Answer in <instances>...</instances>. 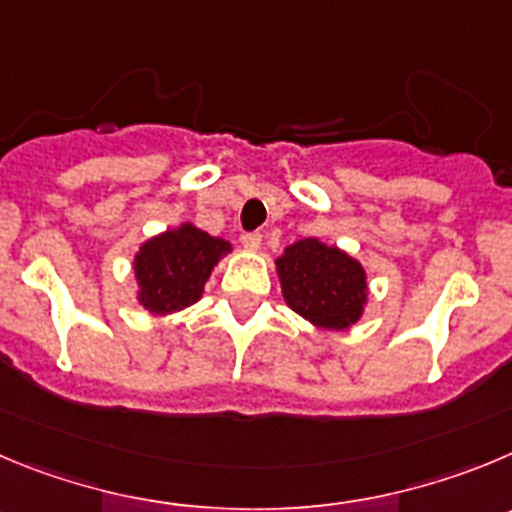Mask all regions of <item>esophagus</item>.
<instances>
[{
    "label": "esophagus",
    "instance_id": "1",
    "mask_svg": "<svg viewBox=\"0 0 512 512\" xmlns=\"http://www.w3.org/2000/svg\"><path fill=\"white\" fill-rule=\"evenodd\" d=\"M240 242L247 247V250H257V247L262 245V234L260 232H245L240 237Z\"/></svg>",
    "mask_w": 512,
    "mask_h": 512
}]
</instances>
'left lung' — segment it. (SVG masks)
I'll use <instances>...</instances> for the list:
<instances>
[{
	"mask_svg": "<svg viewBox=\"0 0 512 512\" xmlns=\"http://www.w3.org/2000/svg\"><path fill=\"white\" fill-rule=\"evenodd\" d=\"M290 308L328 331H346L364 315L366 270L338 247L305 237L275 260Z\"/></svg>",
	"mask_w": 512,
	"mask_h": 512,
	"instance_id": "left-lung-1",
	"label": "left lung"
}]
</instances>
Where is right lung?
Masks as SVG:
<instances>
[{
	"label": "right lung",
	"mask_w": 512,
	"mask_h": 512,
	"mask_svg": "<svg viewBox=\"0 0 512 512\" xmlns=\"http://www.w3.org/2000/svg\"><path fill=\"white\" fill-rule=\"evenodd\" d=\"M227 252H232L227 240L212 237L191 222L156 234L133 257L138 303L154 315L189 308L202 298L204 283Z\"/></svg>",
	"instance_id": "add662e5"
}]
</instances>
